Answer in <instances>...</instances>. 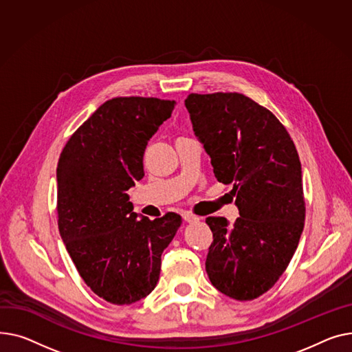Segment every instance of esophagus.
Listing matches in <instances>:
<instances>
[{
	"label": "esophagus",
	"mask_w": 352,
	"mask_h": 352,
	"mask_svg": "<svg viewBox=\"0 0 352 352\" xmlns=\"http://www.w3.org/2000/svg\"><path fill=\"white\" fill-rule=\"evenodd\" d=\"M182 217H183V220H184V221H188V223L199 221V217H197V216H195V214H193V213H190V212H183V213H182Z\"/></svg>",
	"instance_id": "esophagus-1"
}]
</instances>
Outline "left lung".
Returning a JSON list of instances; mask_svg holds the SVG:
<instances>
[{
  "label": "left lung",
  "mask_w": 352,
  "mask_h": 352,
  "mask_svg": "<svg viewBox=\"0 0 352 352\" xmlns=\"http://www.w3.org/2000/svg\"><path fill=\"white\" fill-rule=\"evenodd\" d=\"M184 105L216 179L233 186L240 214L233 224L206 219L213 233L206 272L224 296L254 300L283 276L304 229L296 144L270 111L241 94H190Z\"/></svg>",
  "instance_id": "8db88e82"
}]
</instances>
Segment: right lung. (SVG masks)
Listing matches in <instances>:
<instances>
[{"label": "right lung", "mask_w": 352, "mask_h": 352, "mask_svg": "<svg viewBox=\"0 0 352 352\" xmlns=\"http://www.w3.org/2000/svg\"><path fill=\"white\" fill-rule=\"evenodd\" d=\"M176 102L119 96L74 132L58 160L59 234L82 280L100 298L133 304L159 281L160 256L182 224L177 213L138 217L126 193L144 176L148 140Z\"/></svg>", "instance_id": "right-lung-1"}]
</instances>
